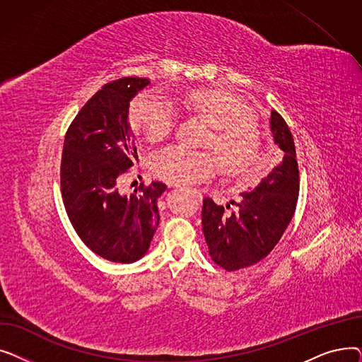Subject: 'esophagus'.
Wrapping results in <instances>:
<instances>
[{"label": "esophagus", "instance_id": "34e87169", "mask_svg": "<svg viewBox=\"0 0 362 362\" xmlns=\"http://www.w3.org/2000/svg\"><path fill=\"white\" fill-rule=\"evenodd\" d=\"M195 194H197V197H198V199H199V201H202V194H201V192H199V191H195Z\"/></svg>", "mask_w": 362, "mask_h": 362}]
</instances>
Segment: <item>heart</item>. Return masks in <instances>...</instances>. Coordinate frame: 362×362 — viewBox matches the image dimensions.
Returning <instances> with one entry per match:
<instances>
[{
  "label": "heart",
  "instance_id": "b5f03b06",
  "mask_svg": "<svg viewBox=\"0 0 362 362\" xmlns=\"http://www.w3.org/2000/svg\"><path fill=\"white\" fill-rule=\"evenodd\" d=\"M185 104L214 127L208 145L213 146L227 175L251 177L261 168V142L254 126V112L236 95L221 89H201L189 93ZM176 108L167 98L145 92L133 101L130 120L148 141L165 138L176 124ZM154 173L163 180L191 186L211 179L218 171L210 152L189 151L170 145L151 160Z\"/></svg>",
  "mask_w": 362,
  "mask_h": 362
}]
</instances>
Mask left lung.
<instances>
[{
    "instance_id": "8db88e82",
    "label": "left lung",
    "mask_w": 362,
    "mask_h": 362,
    "mask_svg": "<svg viewBox=\"0 0 362 362\" xmlns=\"http://www.w3.org/2000/svg\"><path fill=\"white\" fill-rule=\"evenodd\" d=\"M273 142L283 151L281 163L252 191L242 192L238 213L227 216L211 198L202 205V230L213 261L227 272L250 267L267 257L296 210L299 170L292 133L280 114L270 112Z\"/></svg>"
}]
</instances>
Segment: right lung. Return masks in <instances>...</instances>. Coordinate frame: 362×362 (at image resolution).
Returning a JSON list of instances; mask_svg holds the SVG:
<instances>
[{
	"label": "right lung",
	"mask_w": 362,
	"mask_h": 362,
	"mask_svg": "<svg viewBox=\"0 0 362 362\" xmlns=\"http://www.w3.org/2000/svg\"><path fill=\"white\" fill-rule=\"evenodd\" d=\"M149 79L123 78L103 86L70 124L62 158V194L70 223L97 255L130 264L141 259L160 224L158 198L167 186L152 182L135 194L119 192L120 176L138 160L129 105Z\"/></svg>",
	"instance_id": "right-lung-1"
}]
</instances>
